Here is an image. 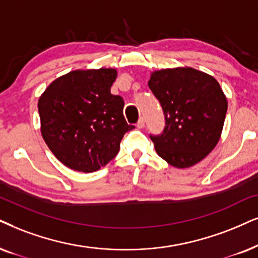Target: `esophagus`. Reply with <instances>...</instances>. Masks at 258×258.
<instances>
[{
  "label": "esophagus",
  "instance_id": "esophagus-1",
  "mask_svg": "<svg viewBox=\"0 0 258 258\" xmlns=\"http://www.w3.org/2000/svg\"><path fill=\"white\" fill-rule=\"evenodd\" d=\"M144 125H145L144 119L140 118V119H139V121L137 122V127H138V128H143V127H144Z\"/></svg>",
  "mask_w": 258,
  "mask_h": 258
}]
</instances>
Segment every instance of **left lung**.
Segmentation results:
<instances>
[{"instance_id":"obj_1","label":"left lung","mask_w":258,"mask_h":258,"mask_svg":"<svg viewBox=\"0 0 258 258\" xmlns=\"http://www.w3.org/2000/svg\"><path fill=\"white\" fill-rule=\"evenodd\" d=\"M149 88L161 103L165 127L150 138L159 157L184 169L201 162L219 142L227 100L218 81L189 67L156 70Z\"/></svg>"}]
</instances>
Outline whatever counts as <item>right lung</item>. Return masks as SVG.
Listing matches in <instances>:
<instances>
[{
    "label": "right lung",
    "mask_w": 258,
    "mask_h": 258,
    "mask_svg": "<svg viewBox=\"0 0 258 258\" xmlns=\"http://www.w3.org/2000/svg\"><path fill=\"white\" fill-rule=\"evenodd\" d=\"M115 69L74 70L54 80L38 101L45 143L65 167L93 172L118 155L135 126L123 116V100L110 94Z\"/></svg>",
    "instance_id": "obj_1"
}]
</instances>
